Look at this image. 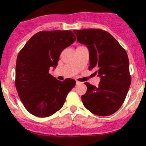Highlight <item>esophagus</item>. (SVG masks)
I'll return each mask as SVG.
<instances>
[{
    "label": "esophagus",
    "instance_id": "1",
    "mask_svg": "<svg viewBox=\"0 0 146 146\" xmlns=\"http://www.w3.org/2000/svg\"><path fill=\"white\" fill-rule=\"evenodd\" d=\"M80 84H81V82L79 81H76V85H80Z\"/></svg>",
    "mask_w": 146,
    "mask_h": 146
}]
</instances>
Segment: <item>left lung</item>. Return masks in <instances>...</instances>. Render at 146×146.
<instances>
[{
    "label": "left lung",
    "mask_w": 146,
    "mask_h": 146,
    "mask_svg": "<svg viewBox=\"0 0 146 146\" xmlns=\"http://www.w3.org/2000/svg\"><path fill=\"white\" fill-rule=\"evenodd\" d=\"M73 32L78 42L89 49V70L94 69L101 78L98 87L85 82L83 105L95 115H111L123 104L131 82L127 53L107 31L84 29Z\"/></svg>",
    "instance_id": "obj_1"
}]
</instances>
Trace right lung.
I'll list each match as a JSON object with an SVG mask.
<instances>
[{
  "instance_id": "right-lung-1",
  "label": "right lung",
  "mask_w": 146,
  "mask_h": 146,
  "mask_svg": "<svg viewBox=\"0 0 146 146\" xmlns=\"http://www.w3.org/2000/svg\"><path fill=\"white\" fill-rule=\"evenodd\" d=\"M76 39L70 30L41 31L19 52L15 84L20 100L30 114L49 117L63 107L76 82L71 78L59 81L50 74L49 68H56L63 50Z\"/></svg>"
}]
</instances>
